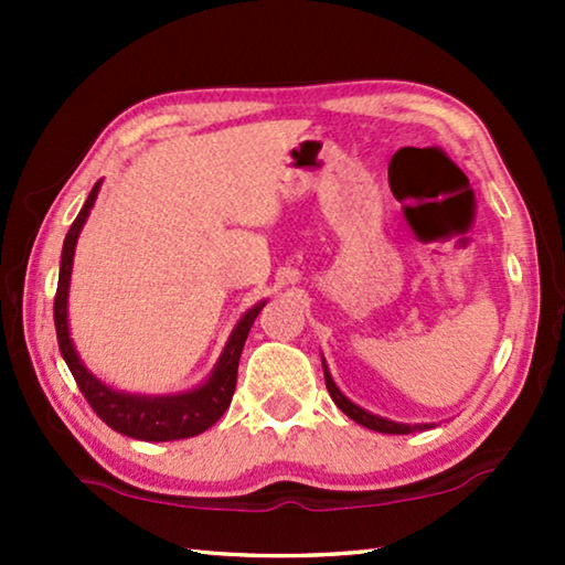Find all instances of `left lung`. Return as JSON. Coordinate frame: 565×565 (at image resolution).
Wrapping results in <instances>:
<instances>
[{
  "instance_id": "left-lung-1",
  "label": "left lung",
  "mask_w": 565,
  "mask_h": 565,
  "mask_svg": "<svg viewBox=\"0 0 565 565\" xmlns=\"http://www.w3.org/2000/svg\"><path fill=\"white\" fill-rule=\"evenodd\" d=\"M323 379H327V388H329V394L333 398V404H337L349 418L356 420V424L371 428V431H379V434H411V431H426V428H434V424H414V426L396 424V420L381 418V416L369 414V411H363L361 406H356V404H353V401H349L347 396H343L341 391H339V386L333 384V379H331L329 369H327V361H323Z\"/></svg>"
}]
</instances>
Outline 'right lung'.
<instances>
[{
  "instance_id": "add662e5",
  "label": "right lung",
  "mask_w": 565,
  "mask_h": 565,
  "mask_svg": "<svg viewBox=\"0 0 565 565\" xmlns=\"http://www.w3.org/2000/svg\"><path fill=\"white\" fill-rule=\"evenodd\" d=\"M99 186L102 181H97L89 191L87 202H84L82 212L76 214L62 246L60 284H56L54 296V327L62 356L72 371L76 386H79L84 398H87L89 406L94 408V414H97L109 428H114V431L129 438H139V441H177V438H191L204 434L206 428H212L216 420L224 416V411L232 404L238 359H242L248 329H252L254 319L259 317L266 301L252 306V309L238 319L232 337H228L222 351V356L216 361L212 376H209L199 388H191L174 396H145L124 394V391L102 384V381L82 363L79 353H76L70 339V321H66V296H70L76 238H79L82 226L87 222L94 202H97Z\"/></svg>"
}]
</instances>
